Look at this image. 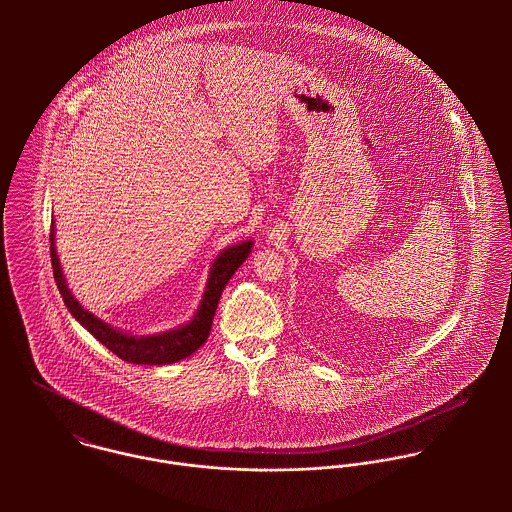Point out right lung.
Instances as JSON below:
<instances>
[{"instance_id": "add662e5", "label": "right lung", "mask_w": 512, "mask_h": 512, "mask_svg": "<svg viewBox=\"0 0 512 512\" xmlns=\"http://www.w3.org/2000/svg\"><path fill=\"white\" fill-rule=\"evenodd\" d=\"M51 262H53V274L57 288L63 295V301L67 309L73 313L74 319L90 333L94 335L106 349H110L116 357H120L126 363L134 365H171L181 359L191 357L207 339L213 327L215 311L219 305L222 290L226 288L232 274L238 270V266L248 258L252 252V240H244L240 244H234L226 250H222L217 260L213 262V268L209 272L207 288L203 293L201 305L193 319L181 327H175L165 333L157 335H130L124 331H118L104 323L102 319L94 317L90 311H86L67 286L57 248H55V224L51 222Z\"/></svg>"}]
</instances>
